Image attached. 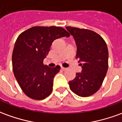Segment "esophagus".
Segmentation results:
<instances>
[{
	"label": "esophagus",
	"instance_id": "34e87169",
	"mask_svg": "<svg viewBox=\"0 0 122 122\" xmlns=\"http://www.w3.org/2000/svg\"><path fill=\"white\" fill-rule=\"evenodd\" d=\"M61 69L63 71H66L67 69V68H65V67H61Z\"/></svg>",
	"mask_w": 122,
	"mask_h": 122
}]
</instances>
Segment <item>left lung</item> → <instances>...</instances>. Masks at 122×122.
I'll list each match as a JSON object with an SVG mask.
<instances>
[{"label": "left lung", "instance_id": "obj_1", "mask_svg": "<svg viewBox=\"0 0 122 122\" xmlns=\"http://www.w3.org/2000/svg\"><path fill=\"white\" fill-rule=\"evenodd\" d=\"M75 40L76 58L81 62V73L69 82L70 89L81 97L92 95L100 89L108 68V51L105 41L92 30L67 26Z\"/></svg>", "mask_w": 122, "mask_h": 122}]
</instances>
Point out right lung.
I'll use <instances>...</instances> for the list:
<instances>
[{
	"label": "right lung",
	"mask_w": 122,
	"mask_h": 122,
	"mask_svg": "<svg viewBox=\"0 0 122 122\" xmlns=\"http://www.w3.org/2000/svg\"><path fill=\"white\" fill-rule=\"evenodd\" d=\"M69 33L61 27L34 26L19 35L12 52V69L15 78L25 95L43 100L52 92L55 75L60 67L43 63L53 41Z\"/></svg>",
	"instance_id": "add662e5"
}]
</instances>
